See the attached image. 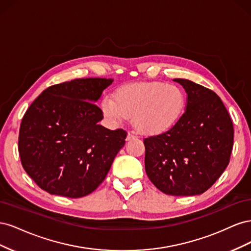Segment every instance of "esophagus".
I'll list each match as a JSON object with an SVG mask.
<instances>
[{"label": "esophagus", "mask_w": 251, "mask_h": 251, "mask_svg": "<svg viewBox=\"0 0 251 251\" xmlns=\"http://www.w3.org/2000/svg\"><path fill=\"white\" fill-rule=\"evenodd\" d=\"M136 138V135L133 132H128L127 136H126V140H132Z\"/></svg>", "instance_id": "esophagus-1"}]
</instances>
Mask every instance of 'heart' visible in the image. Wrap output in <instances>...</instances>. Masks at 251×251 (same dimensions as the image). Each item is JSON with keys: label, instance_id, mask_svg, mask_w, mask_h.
Returning <instances> with one entry per match:
<instances>
[{"label": "heart", "instance_id": "obj_1", "mask_svg": "<svg viewBox=\"0 0 251 251\" xmlns=\"http://www.w3.org/2000/svg\"><path fill=\"white\" fill-rule=\"evenodd\" d=\"M114 98L101 101L103 116L111 124L133 117V125L141 133L161 134L170 131L183 116L186 94L177 85L161 81L136 82L119 88Z\"/></svg>", "mask_w": 251, "mask_h": 251}]
</instances>
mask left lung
Instances as JSON below:
<instances>
[{"mask_svg":"<svg viewBox=\"0 0 251 251\" xmlns=\"http://www.w3.org/2000/svg\"><path fill=\"white\" fill-rule=\"evenodd\" d=\"M187 94L186 108L170 131L143 139L146 172L159 191L172 196L200 195L229 163L233 125L214 91L176 78Z\"/></svg>","mask_w":251,"mask_h":251,"instance_id":"obj_1","label":"left lung"}]
</instances>
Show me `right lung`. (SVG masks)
Masks as SVG:
<instances>
[{"instance_id":"1","label":"right lung","mask_w":251,"mask_h":251,"mask_svg":"<svg viewBox=\"0 0 251 251\" xmlns=\"http://www.w3.org/2000/svg\"><path fill=\"white\" fill-rule=\"evenodd\" d=\"M112 82L95 77L57 83L27 109L19 154L23 168L44 191L80 198L104 180L127 135L98 125L103 114L94 102Z\"/></svg>"}]
</instances>
